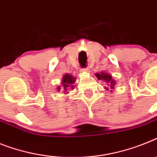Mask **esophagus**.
<instances>
[{
  "instance_id": "esophagus-1",
  "label": "esophagus",
  "mask_w": 157,
  "mask_h": 157,
  "mask_svg": "<svg viewBox=\"0 0 157 157\" xmlns=\"http://www.w3.org/2000/svg\"><path fill=\"white\" fill-rule=\"evenodd\" d=\"M81 72H89V70L88 68H81Z\"/></svg>"
}]
</instances>
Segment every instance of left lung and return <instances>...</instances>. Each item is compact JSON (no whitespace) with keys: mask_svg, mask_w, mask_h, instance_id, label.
I'll use <instances>...</instances> for the list:
<instances>
[{"mask_svg":"<svg viewBox=\"0 0 157 157\" xmlns=\"http://www.w3.org/2000/svg\"><path fill=\"white\" fill-rule=\"evenodd\" d=\"M97 78L99 80H103V81H106L108 84V88H106L107 90L109 89H113L114 87L116 85L115 81L113 80V77L111 76V75H109L107 73H104V72H101V74H97ZM110 92H112V90H110Z\"/></svg>","mask_w":157,"mask_h":157,"instance_id":"1","label":"left lung"}]
</instances>
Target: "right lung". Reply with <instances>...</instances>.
Here are the masks:
<instances>
[{
  "instance_id": "obj_1",
  "label": "right lung",
  "mask_w": 157,
  "mask_h": 157,
  "mask_svg": "<svg viewBox=\"0 0 157 157\" xmlns=\"http://www.w3.org/2000/svg\"><path fill=\"white\" fill-rule=\"evenodd\" d=\"M75 77L71 75L65 74L62 79V88L64 93H68L69 89H73V84L75 83ZM60 89V88H58Z\"/></svg>"
}]
</instances>
